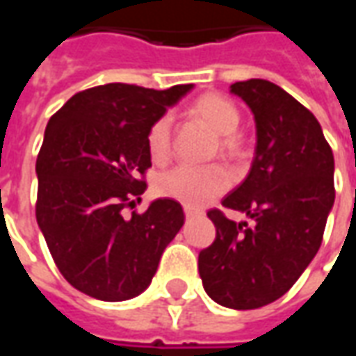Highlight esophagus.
Returning a JSON list of instances; mask_svg holds the SVG:
<instances>
[{
    "mask_svg": "<svg viewBox=\"0 0 356 356\" xmlns=\"http://www.w3.org/2000/svg\"><path fill=\"white\" fill-rule=\"evenodd\" d=\"M200 210H196V208H188V206H185V216L186 218H195V216H200Z\"/></svg>",
    "mask_w": 356,
    "mask_h": 356,
    "instance_id": "obj_1",
    "label": "esophagus"
}]
</instances>
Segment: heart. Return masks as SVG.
<instances>
[{
  "instance_id": "obj_1",
  "label": "heart",
  "mask_w": 356,
  "mask_h": 356,
  "mask_svg": "<svg viewBox=\"0 0 356 356\" xmlns=\"http://www.w3.org/2000/svg\"><path fill=\"white\" fill-rule=\"evenodd\" d=\"M193 115L206 121L213 131L220 135V152L227 158L237 156L238 144L237 135H233L241 123V111L231 100L221 94H204L193 104ZM146 146L154 163H165L171 156V119L170 115H161L154 121L148 135ZM231 185L229 171L221 165H179L158 177L156 191L165 198H173L185 204L188 208H200L204 204L212 202L221 193H225Z\"/></svg>"
}]
</instances>
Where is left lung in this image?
I'll return each mask as SVG.
<instances>
[{"label": "left lung", "mask_w": 356, "mask_h": 356, "mask_svg": "<svg viewBox=\"0 0 356 356\" xmlns=\"http://www.w3.org/2000/svg\"><path fill=\"white\" fill-rule=\"evenodd\" d=\"M231 92L254 113L256 156L221 204L252 225L210 210L216 238L198 272L218 305L252 310L283 297L316 256L335 200L334 154L318 119L277 84L250 79Z\"/></svg>", "instance_id": "1"}]
</instances>
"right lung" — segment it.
Returning a JSON list of instances; mask_svg holds the SVG:
<instances>
[{
	"mask_svg": "<svg viewBox=\"0 0 356 356\" xmlns=\"http://www.w3.org/2000/svg\"><path fill=\"white\" fill-rule=\"evenodd\" d=\"M193 84L152 90L109 83L76 92L46 127L36 160V221L57 270L88 297L140 295L185 223L177 200L131 212L152 168L146 135Z\"/></svg>",
	"mask_w": 356,
	"mask_h": 356,
	"instance_id": "obj_1",
	"label": "right lung"
}]
</instances>
